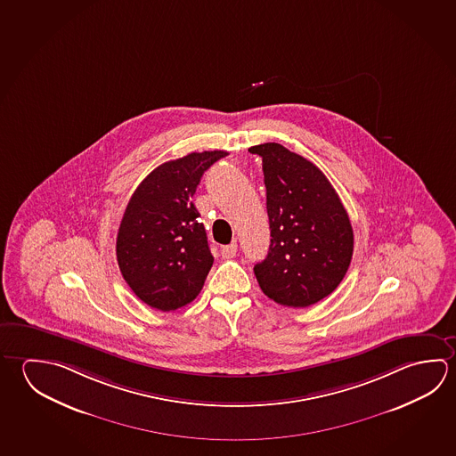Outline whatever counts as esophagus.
I'll use <instances>...</instances> for the list:
<instances>
[{
  "instance_id": "esophagus-1",
  "label": "esophagus",
  "mask_w": 456,
  "mask_h": 456,
  "mask_svg": "<svg viewBox=\"0 0 456 456\" xmlns=\"http://www.w3.org/2000/svg\"><path fill=\"white\" fill-rule=\"evenodd\" d=\"M237 249H239V245L235 241H232L231 245H225V247L221 248V255L225 259H231V257L237 255Z\"/></svg>"
}]
</instances>
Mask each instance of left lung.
I'll use <instances>...</instances> for the list:
<instances>
[{
  "instance_id": "1",
  "label": "left lung",
  "mask_w": 456,
  "mask_h": 456,
  "mask_svg": "<svg viewBox=\"0 0 456 456\" xmlns=\"http://www.w3.org/2000/svg\"><path fill=\"white\" fill-rule=\"evenodd\" d=\"M263 159L269 253L255 265L264 295L307 307L333 293L354 251V232L333 185L312 161L275 142L255 145Z\"/></svg>"
}]
</instances>
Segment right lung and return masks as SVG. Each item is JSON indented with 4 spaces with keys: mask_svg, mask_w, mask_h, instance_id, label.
I'll return each mask as SVG.
<instances>
[{
    "mask_svg": "<svg viewBox=\"0 0 456 456\" xmlns=\"http://www.w3.org/2000/svg\"><path fill=\"white\" fill-rule=\"evenodd\" d=\"M225 151L167 161L139 184L117 235L121 275L142 303L176 311L199 296L213 265L207 232L192 203L207 169Z\"/></svg>",
    "mask_w": 456,
    "mask_h": 456,
    "instance_id": "obj_1",
    "label": "right lung"
}]
</instances>
